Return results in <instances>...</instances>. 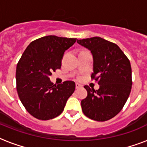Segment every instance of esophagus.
Returning <instances> with one entry per match:
<instances>
[{"mask_svg":"<svg viewBox=\"0 0 147 147\" xmlns=\"http://www.w3.org/2000/svg\"><path fill=\"white\" fill-rule=\"evenodd\" d=\"M82 87V85L80 84H78V83H76V89H78V88H80Z\"/></svg>","mask_w":147,"mask_h":147,"instance_id":"1","label":"esophagus"}]
</instances>
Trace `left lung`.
<instances>
[{"mask_svg": "<svg viewBox=\"0 0 147 147\" xmlns=\"http://www.w3.org/2000/svg\"><path fill=\"white\" fill-rule=\"evenodd\" d=\"M93 55L91 78L98 82V90L85 85L87 97L81 101L85 116L97 121H106L121 111L132 87L130 62L117 45L100 37L78 40Z\"/></svg>", "mask_w": 147, "mask_h": 147, "instance_id": "8db88e82", "label": "left lung"}]
</instances>
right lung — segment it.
<instances>
[{
  "label": "right lung",
  "instance_id": "1",
  "mask_svg": "<svg viewBox=\"0 0 147 147\" xmlns=\"http://www.w3.org/2000/svg\"><path fill=\"white\" fill-rule=\"evenodd\" d=\"M76 42V38L43 36L30 42L20 59L16 70L17 93L36 118L47 121L59 116L75 92L74 82L53 85L49 76L61 68L65 51Z\"/></svg>",
  "mask_w": 147,
  "mask_h": 147
}]
</instances>
